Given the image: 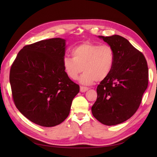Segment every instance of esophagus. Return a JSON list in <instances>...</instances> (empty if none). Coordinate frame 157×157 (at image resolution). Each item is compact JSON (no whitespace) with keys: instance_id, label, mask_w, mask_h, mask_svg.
Listing matches in <instances>:
<instances>
[{"instance_id":"obj_1","label":"esophagus","mask_w":157,"mask_h":157,"mask_svg":"<svg viewBox=\"0 0 157 157\" xmlns=\"http://www.w3.org/2000/svg\"><path fill=\"white\" fill-rule=\"evenodd\" d=\"M88 89H89V88H88V87L80 86V92H86L87 90H88Z\"/></svg>"}]
</instances>
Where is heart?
Masks as SVG:
<instances>
[{"mask_svg":"<svg viewBox=\"0 0 157 157\" xmlns=\"http://www.w3.org/2000/svg\"><path fill=\"white\" fill-rule=\"evenodd\" d=\"M71 55L73 58L65 56L63 59L65 72L71 79L76 80L84 70L79 81L86 85L106 78L115 61L114 51L110 46L88 42L75 46L71 50Z\"/></svg>","mask_w":157,"mask_h":157,"instance_id":"obj_1","label":"heart"}]
</instances>
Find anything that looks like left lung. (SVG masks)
<instances>
[{
	"instance_id": "obj_1",
	"label": "left lung",
	"mask_w": 157,
	"mask_h": 157,
	"mask_svg": "<svg viewBox=\"0 0 157 157\" xmlns=\"http://www.w3.org/2000/svg\"><path fill=\"white\" fill-rule=\"evenodd\" d=\"M98 38L113 48L115 61L110 74L97 87L92 113L103 124L114 126L129 119L138 109L148 85V67L143 54L125 38Z\"/></svg>"
}]
</instances>
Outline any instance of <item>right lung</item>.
<instances>
[{
  "mask_svg": "<svg viewBox=\"0 0 157 157\" xmlns=\"http://www.w3.org/2000/svg\"><path fill=\"white\" fill-rule=\"evenodd\" d=\"M65 40L54 38L25 46L12 65L10 82L13 101L22 115L35 124L52 127L70 113L78 84L63 67Z\"/></svg>",
  "mask_w": 157,
  "mask_h": 157,
  "instance_id": "add662e5",
  "label": "right lung"
}]
</instances>
